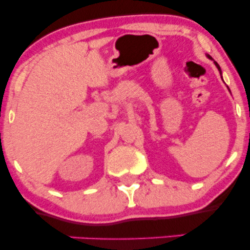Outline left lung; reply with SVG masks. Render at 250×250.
<instances>
[{
    "instance_id": "8db88e82",
    "label": "left lung",
    "mask_w": 250,
    "mask_h": 250,
    "mask_svg": "<svg viewBox=\"0 0 250 250\" xmlns=\"http://www.w3.org/2000/svg\"><path fill=\"white\" fill-rule=\"evenodd\" d=\"M207 57H208V59H210L211 60V61H214V60L213 59H211V57H210V55H207ZM214 64L215 65H216V68H217V69H219V71H220V74H221V75H222V71H221V68H220V65L219 64H217V62H215L214 61ZM221 77H222V76H221ZM227 88H228V87H227ZM229 89V88H228ZM229 91H230V90H229Z\"/></svg>"
}]
</instances>
